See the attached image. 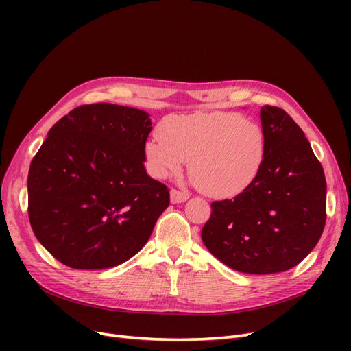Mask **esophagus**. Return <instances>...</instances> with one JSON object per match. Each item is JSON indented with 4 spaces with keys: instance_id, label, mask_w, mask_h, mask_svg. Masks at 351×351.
<instances>
[{
    "instance_id": "34e87169",
    "label": "esophagus",
    "mask_w": 351,
    "mask_h": 351,
    "mask_svg": "<svg viewBox=\"0 0 351 351\" xmlns=\"http://www.w3.org/2000/svg\"><path fill=\"white\" fill-rule=\"evenodd\" d=\"M171 202L173 204H182V202H186L187 199H189V193H186V192H180V190H176V189H173L171 190Z\"/></svg>"
}]
</instances>
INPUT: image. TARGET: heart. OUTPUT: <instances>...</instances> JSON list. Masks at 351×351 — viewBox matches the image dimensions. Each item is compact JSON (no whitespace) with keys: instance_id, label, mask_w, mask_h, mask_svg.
<instances>
[{"instance_id":"b5f03b06","label":"heart","mask_w":351,"mask_h":351,"mask_svg":"<svg viewBox=\"0 0 351 351\" xmlns=\"http://www.w3.org/2000/svg\"><path fill=\"white\" fill-rule=\"evenodd\" d=\"M159 133L145 146L152 176L167 178L189 161L195 183L215 197L236 196L247 189L261 173L267 151L262 127L237 112L171 115Z\"/></svg>"}]
</instances>
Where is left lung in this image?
<instances>
[{"mask_svg":"<svg viewBox=\"0 0 351 351\" xmlns=\"http://www.w3.org/2000/svg\"><path fill=\"white\" fill-rule=\"evenodd\" d=\"M265 159L236 197L212 202L202 228L208 250L246 274L291 269L319 241L326 219V182L309 141L278 107L261 108Z\"/></svg>","mask_w":351,"mask_h":351,"instance_id":"8db88e82","label":"left lung"}]
</instances>
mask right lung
I'll return each mask as SVG.
<instances>
[{"mask_svg": "<svg viewBox=\"0 0 351 351\" xmlns=\"http://www.w3.org/2000/svg\"><path fill=\"white\" fill-rule=\"evenodd\" d=\"M149 114L115 104L82 105L62 117L32 159L29 221L52 256L74 269L117 267L149 240L169 205L146 174Z\"/></svg>", "mask_w": 351, "mask_h": 351, "instance_id": "right-lung-1", "label": "right lung"}]
</instances>
